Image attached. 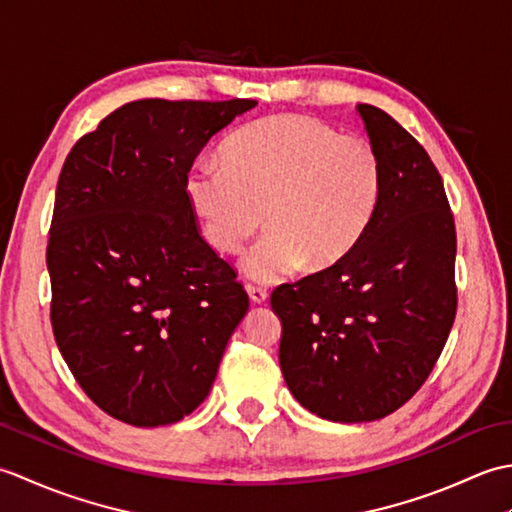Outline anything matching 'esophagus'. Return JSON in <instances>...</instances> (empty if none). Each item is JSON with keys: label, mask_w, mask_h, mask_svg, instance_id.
Segmentation results:
<instances>
[{"label": "esophagus", "mask_w": 512, "mask_h": 512, "mask_svg": "<svg viewBox=\"0 0 512 512\" xmlns=\"http://www.w3.org/2000/svg\"><path fill=\"white\" fill-rule=\"evenodd\" d=\"M246 292H248V297H250V301H253V303H266L268 301V290L262 288V286L248 284Z\"/></svg>", "instance_id": "obj_1"}]
</instances>
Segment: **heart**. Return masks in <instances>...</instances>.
Here are the masks:
<instances>
[{
	"label": "heart",
	"instance_id": "heart-1",
	"mask_svg": "<svg viewBox=\"0 0 512 512\" xmlns=\"http://www.w3.org/2000/svg\"><path fill=\"white\" fill-rule=\"evenodd\" d=\"M224 162L195 160L184 195L222 255L239 253L266 217L270 233L244 262L257 281H277L303 264L312 273L339 266L372 224L385 182L372 140L299 114L242 127L226 140Z\"/></svg>",
	"mask_w": 512,
	"mask_h": 512
}]
</instances>
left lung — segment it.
I'll use <instances>...</instances> for the list:
<instances>
[{
    "mask_svg": "<svg viewBox=\"0 0 512 512\" xmlns=\"http://www.w3.org/2000/svg\"><path fill=\"white\" fill-rule=\"evenodd\" d=\"M356 110L385 167L374 220L339 266L270 295L284 325L286 385L332 422H372L405 405L429 378L458 310V239L440 171L387 112Z\"/></svg>",
    "mask_w": 512,
    "mask_h": 512,
    "instance_id": "left-lung-1",
    "label": "left lung"
}]
</instances>
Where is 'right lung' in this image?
<instances>
[{
    "label": "right lung",
    "instance_id": "obj_1",
    "mask_svg": "<svg viewBox=\"0 0 512 512\" xmlns=\"http://www.w3.org/2000/svg\"><path fill=\"white\" fill-rule=\"evenodd\" d=\"M255 105L132 101L63 162L46 250L50 323L76 383L116 420L189 416L248 310L235 268L200 235L184 176Z\"/></svg>",
    "mask_w": 512,
    "mask_h": 512
}]
</instances>
